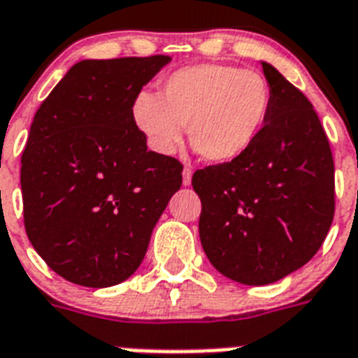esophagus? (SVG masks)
I'll return each instance as SVG.
<instances>
[{
  "instance_id": "esophagus-1",
  "label": "esophagus",
  "mask_w": 358,
  "mask_h": 358,
  "mask_svg": "<svg viewBox=\"0 0 358 358\" xmlns=\"http://www.w3.org/2000/svg\"><path fill=\"white\" fill-rule=\"evenodd\" d=\"M190 182H192V168L185 166V170H182V185H185V187H188Z\"/></svg>"
}]
</instances>
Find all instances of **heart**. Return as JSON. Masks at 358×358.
<instances>
[{"label":"heart","instance_id":"obj_1","mask_svg":"<svg viewBox=\"0 0 358 358\" xmlns=\"http://www.w3.org/2000/svg\"><path fill=\"white\" fill-rule=\"evenodd\" d=\"M160 96L141 91L132 102V119L149 148L173 153L187 127L190 145L215 164L239 159L256 143L273 104L262 74L222 63L179 69Z\"/></svg>","mask_w":358,"mask_h":358}]
</instances>
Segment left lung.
Instances as JSON below:
<instances>
[{
  "mask_svg": "<svg viewBox=\"0 0 358 358\" xmlns=\"http://www.w3.org/2000/svg\"><path fill=\"white\" fill-rule=\"evenodd\" d=\"M271 113L256 143L192 176L199 239L218 273L267 285L315 256L334 217V162L310 101L262 61Z\"/></svg>",
  "mask_w": 358,
  "mask_h": 358,
  "instance_id": "left-lung-1",
  "label": "left lung"
}]
</instances>
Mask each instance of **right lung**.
Here are the masks:
<instances>
[{
  "label": "right lung",
  "mask_w": 358,
  "mask_h": 358,
  "mask_svg": "<svg viewBox=\"0 0 358 358\" xmlns=\"http://www.w3.org/2000/svg\"><path fill=\"white\" fill-rule=\"evenodd\" d=\"M170 61H80L33 117L20 171L26 234L73 284L110 287L132 276L181 188V162L149 151L132 119L141 87Z\"/></svg>",
  "instance_id": "obj_1"
}]
</instances>
